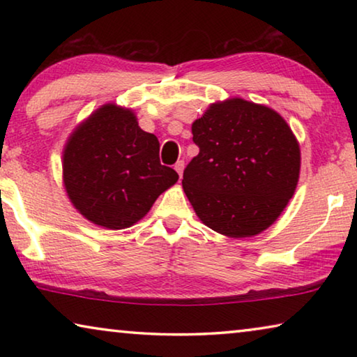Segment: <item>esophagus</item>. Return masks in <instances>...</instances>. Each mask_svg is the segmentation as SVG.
<instances>
[{"mask_svg": "<svg viewBox=\"0 0 357 357\" xmlns=\"http://www.w3.org/2000/svg\"><path fill=\"white\" fill-rule=\"evenodd\" d=\"M174 170L178 172L179 176H183V172H184V160H178L176 164H174Z\"/></svg>", "mask_w": 357, "mask_h": 357, "instance_id": "34e87169", "label": "esophagus"}]
</instances>
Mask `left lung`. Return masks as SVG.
<instances>
[{
	"instance_id": "1",
	"label": "left lung",
	"mask_w": 357,
	"mask_h": 357,
	"mask_svg": "<svg viewBox=\"0 0 357 357\" xmlns=\"http://www.w3.org/2000/svg\"><path fill=\"white\" fill-rule=\"evenodd\" d=\"M200 148L183 189L204 225L229 238L264 231L298 185L299 143L273 108L234 98L215 102L192 124Z\"/></svg>"
}]
</instances>
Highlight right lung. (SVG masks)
<instances>
[{
  "label": "right lung",
  "instance_id": "1",
  "mask_svg": "<svg viewBox=\"0 0 357 357\" xmlns=\"http://www.w3.org/2000/svg\"><path fill=\"white\" fill-rule=\"evenodd\" d=\"M159 140L140 129L129 108L107 104L72 132L63 153V181L75 209L96 225L137 223L178 181L160 164Z\"/></svg>",
  "mask_w": 357,
  "mask_h": 357
}]
</instances>
